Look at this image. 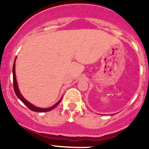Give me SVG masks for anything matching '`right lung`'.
<instances>
[{"label": "right lung", "instance_id": "right-lung-1", "mask_svg": "<svg viewBox=\"0 0 149 149\" xmlns=\"http://www.w3.org/2000/svg\"><path fill=\"white\" fill-rule=\"evenodd\" d=\"M15 61H16V59H15L14 63H13V89H14L15 91V94L17 96L18 98L21 100L28 108H29L31 110L34 111V112H48V111H50L52 110V109L55 107L61 101V99L55 105H53L52 107L49 108H40V107H37L34 106L33 104H31V103L29 102L28 101H26L24 98L23 97V96L21 94L20 91H19V88H18V84H17V81H16V73H15Z\"/></svg>", "mask_w": 149, "mask_h": 149}]
</instances>
